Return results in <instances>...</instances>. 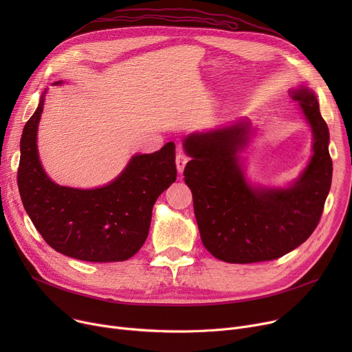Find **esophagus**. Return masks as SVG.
I'll list each match as a JSON object with an SVG mask.
<instances>
[{"mask_svg":"<svg viewBox=\"0 0 352 352\" xmlns=\"http://www.w3.org/2000/svg\"><path fill=\"white\" fill-rule=\"evenodd\" d=\"M187 162H188V157H187L186 154H184L182 151H178L177 158H175V164H177V171H178L179 174L184 173V168H186Z\"/></svg>","mask_w":352,"mask_h":352,"instance_id":"obj_1","label":"esophagus"}]
</instances>
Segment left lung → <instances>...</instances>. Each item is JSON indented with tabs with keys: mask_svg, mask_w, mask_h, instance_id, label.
I'll list each match as a JSON object with an SVG mask.
<instances>
[{
	"mask_svg": "<svg viewBox=\"0 0 352 352\" xmlns=\"http://www.w3.org/2000/svg\"><path fill=\"white\" fill-rule=\"evenodd\" d=\"M288 96L311 128L312 155L287 186H263L247 175L243 154L258 134L248 118L182 140L191 158L184 179L192 192L201 241L221 261L275 260L305 243L318 226L332 179L329 131L316 92L300 85Z\"/></svg>",
	"mask_w": 352,
	"mask_h": 352,
	"instance_id": "1",
	"label": "left lung"
}]
</instances>
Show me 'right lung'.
Listing matches in <instances>:
<instances>
[{
  "mask_svg": "<svg viewBox=\"0 0 352 352\" xmlns=\"http://www.w3.org/2000/svg\"><path fill=\"white\" fill-rule=\"evenodd\" d=\"M45 94L47 89L20 142L18 190L24 208L55 251L88 263L125 261L144 245L155 201L177 179L175 144L166 142L153 154H134L105 186H60L45 173L36 145Z\"/></svg>",
  "mask_w": 352,
  "mask_h": 352,
  "instance_id": "add662e5",
  "label": "right lung"
}]
</instances>
